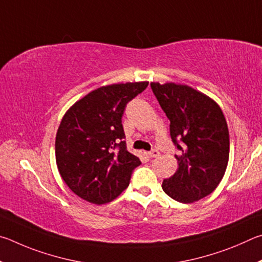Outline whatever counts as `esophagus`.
<instances>
[{
    "label": "esophagus",
    "mask_w": 262,
    "mask_h": 262,
    "mask_svg": "<svg viewBox=\"0 0 262 262\" xmlns=\"http://www.w3.org/2000/svg\"><path fill=\"white\" fill-rule=\"evenodd\" d=\"M147 154H148L149 158H159L160 157V152H159V150H157V149L150 150V152H148Z\"/></svg>",
    "instance_id": "1"
}]
</instances>
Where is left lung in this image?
Wrapping results in <instances>:
<instances>
[{
	"label": "left lung",
	"mask_w": 262,
	"mask_h": 262,
	"mask_svg": "<svg viewBox=\"0 0 262 262\" xmlns=\"http://www.w3.org/2000/svg\"><path fill=\"white\" fill-rule=\"evenodd\" d=\"M150 87L180 150L177 170L163 181L162 189L178 203H194L212 193L226 172L230 150L227 121L214 100L190 86L150 82Z\"/></svg>",
	"instance_id": "obj_1"
}]
</instances>
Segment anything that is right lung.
<instances>
[{"instance_id": "1", "label": "right lung", "mask_w": 262, "mask_h": 262, "mask_svg": "<svg viewBox=\"0 0 262 262\" xmlns=\"http://www.w3.org/2000/svg\"><path fill=\"white\" fill-rule=\"evenodd\" d=\"M148 81L99 87L70 107L59 124L55 155L59 175L73 193L102 205L130 184L140 160L127 152L122 116Z\"/></svg>"}]
</instances>
